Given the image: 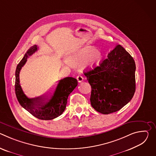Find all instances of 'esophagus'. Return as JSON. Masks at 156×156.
Wrapping results in <instances>:
<instances>
[{
    "mask_svg": "<svg viewBox=\"0 0 156 156\" xmlns=\"http://www.w3.org/2000/svg\"><path fill=\"white\" fill-rule=\"evenodd\" d=\"M76 79H77V81H78V83H81V82H82V81H83V80H84L83 77L82 76H81V75H78V76H77Z\"/></svg>",
    "mask_w": 156,
    "mask_h": 156,
    "instance_id": "1",
    "label": "esophagus"
}]
</instances>
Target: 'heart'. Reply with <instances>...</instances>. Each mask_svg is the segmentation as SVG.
<instances>
[{
    "instance_id": "1",
    "label": "heart",
    "mask_w": 156,
    "mask_h": 156,
    "mask_svg": "<svg viewBox=\"0 0 156 156\" xmlns=\"http://www.w3.org/2000/svg\"><path fill=\"white\" fill-rule=\"evenodd\" d=\"M102 58L101 52L91 46H84L79 48L72 53L67 60L72 65H78L84 61L91 69L97 67Z\"/></svg>"
}]
</instances>
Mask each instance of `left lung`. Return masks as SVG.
<instances>
[{"mask_svg":"<svg viewBox=\"0 0 156 156\" xmlns=\"http://www.w3.org/2000/svg\"><path fill=\"white\" fill-rule=\"evenodd\" d=\"M135 70L133 58L122 46H116L99 66L84 73L92 88V107L109 114L127 104L136 90Z\"/></svg>","mask_w":156,"mask_h":156,"instance_id":"8db88e82","label":"left lung"}]
</instances>
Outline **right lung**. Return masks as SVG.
<instances>
[{
  "label": "right lung",
  "instance_id": "1",
  "mask_svg": "<svg viewBox=\"0 0 156 156\" xmlns=\"http://www.w3.org/2000/svg\"><path fill=\"white\" fill-rule=\"evenodd\" d=\"M36 45L31 47L18 64L15 71V94L20 104L35 117L44 120H52L60 116L66 108L69 94L78 85L77 80L66 77L60 80L51 97L42 96L28 98L22 90L20 84V72L27 58L37 51Z\"/></svg>",
  "mask_w": 156,
  "mask_h": 156
}]
</instances>
